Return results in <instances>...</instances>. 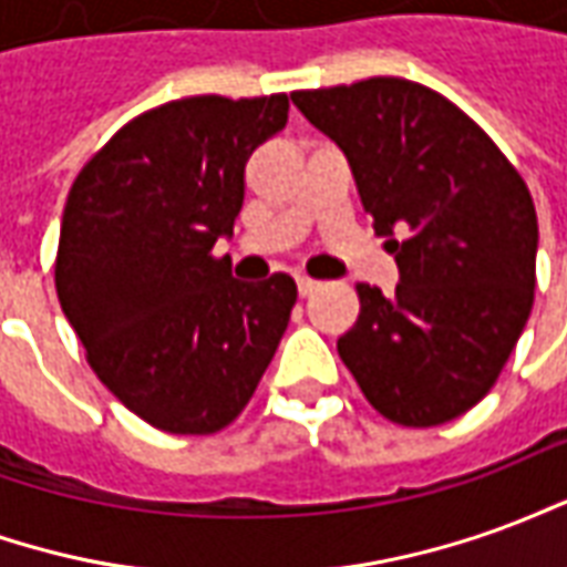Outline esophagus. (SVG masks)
Listing matches in <instances>:
<instances>
[{"label": "esophagus", "mask_w": 567, "mask_h": 567, "mask_svg": "<svg viewBox=\"0 0 567 567\" xmlns=\"http://www.w3.org/2000/svg\"><path fill=\"white\" fill-rule=\"evenodd\" d=\"M297 291H300V297H309L312 291H319V282L309 276H297Z\"/></svg>", "instance_id": "obj_1"}]
</instances>
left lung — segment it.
I'll use <instances>...</instances> for the list:
<instances>
[{"label": "left lung", "mask_w": 567, "mask_h": 567, "mask_svg": "<svg viewBox=\"0 0 567 567\" xmlns=\"http://www.w3.org/2000/svg\"><path fill=\"white\" fill-rule=\"evenodd\" d=\"M291 103L346 154L401 272L389 297L358 285L361 316L337 352L398 425L462 416L495 385L535 303L537 215L523 175L416 81L297 91Z\"/></svg>", "instance_id": "left-lung-1"}]
</instances>
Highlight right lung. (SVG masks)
<instances>
[{
	"instance_id": "obj_1",
	"label": "right lung",
	"mask_w": 567,
	"mask_h": 567,
	"mask_svg": "<svg viewBox=\"0 0 567 567\" xmlns=\"http://www.w3.org/2000/svg\"><path fill=\"white\" fill-rule=\"evenodd\" d=\"M288 96H187L133 117L69 190L54 282L93 373L169 434H215L251 401L297 285L239 282L212 258L246 197V161Z\"/></svg>"
}]
</instances>
